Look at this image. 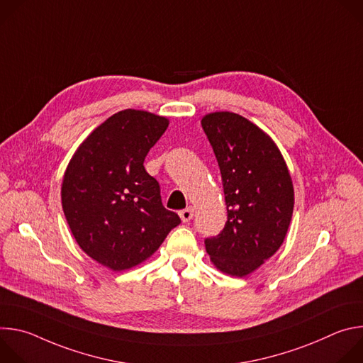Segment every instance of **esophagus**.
Segmentation results:
<instances>
[{"label": "esophagus", "mask_w": 363, "mask_h": 363, "mask_svg": "<svg viewBox=\"0 0 363 363\" xmlns=\"http://www.w3.org/2000/svg\"><path fill=\"white\" fill-rule=\"evenodd\" d=\"M179 217H181V220H182L184 223L191 221L192 217H194V208H192V206H188V208L182 210V211L179 213Z\"/></svg>", "instance_id": "obj_1"}]
</instances>
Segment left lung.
Returning <instances> with one entry per match:
<instances>
[{
    "instance_id": "8db88e82",
    "label": "left lung",
    "mask_w": 363,
    "mask_h": 363,
    "mask_svg": "<svg viewBox=\"0 0 363 363\" xmlns=\"http://www.w3.org/2000/svg\"><path fill=\"white\" fill-rule=\"evenodd\" d=\"M221 171L227 205L223 231L205 238L221 272L244 277L280 248L287 234L294 192L276 143L260 128L231 112L202 118Z\"/></svg>"
}]
</instances>
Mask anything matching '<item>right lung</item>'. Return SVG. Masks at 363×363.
Listing matches in <instances>:
<instances>
[{
    "label": "right lung",
    "mask_w": 363,
    "mask_h": 363,
    "mask_svg": "<svg viewBox=\"0 0 363 363\" xmlns=\"http://www.w3.org/2000/svg\"><path fill=\"white\" fill-rule=\"evenodd\" d=\"M168 125L149 112H118L86 138L65 172L62 203L77 244L115 272L146 260L181 224L143 167Z\"/></svg>",
    "instance_id": "1"
}]
</instances>
